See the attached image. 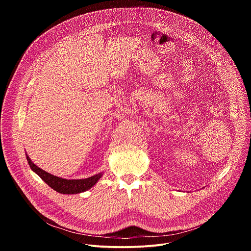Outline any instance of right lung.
<instances>
[{
    "label": "right lung",
    "mask_w": 251,
    "mask_h": 251,
    "mask_svg": "<svg viewBox=\"0 0 251 251\" xmlns=\"http://www.w3.org/2000/svg\"><path fill=\"white\" fill-rule=\"evenodd\" d=\"M27 163L30 167V169L41 176L42 180L47 183L51 189L56 191L57 193L60 194H65V195H74V194H79L82 192H85L89 189H91L98 181L99 178L102 176V173L96 174L92 176H89L87 178H81V180H67V178H62L56 176H53L38 166H35L25 154Z\"/></svg>",
    "instance_id": "obj_1"
}]
</instances>
